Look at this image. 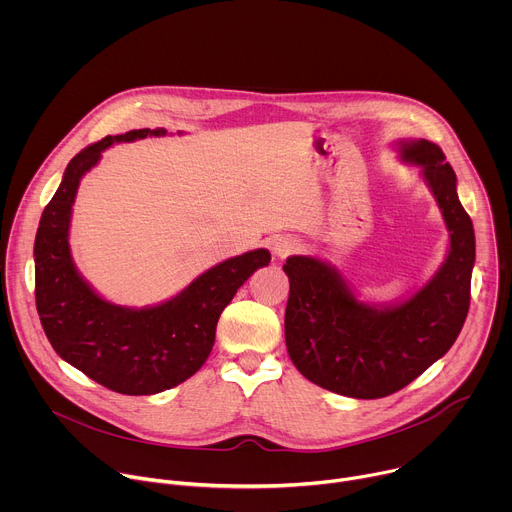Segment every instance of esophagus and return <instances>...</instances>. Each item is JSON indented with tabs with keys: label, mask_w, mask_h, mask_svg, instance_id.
Instances as JSON below:
<instances>
[{
	"label": "esophagus",
	"mask_w": 512,
	"mask_h": 512,
	"mask_svg": "<svg viewBox=\"0 0 512 512\" xmlns=\"http://www.w3.org/2000/svg\"><path fill=\"white\" fill-rule=\"evenodd\" d=\"M298 249H300V241L294 239V237H279V239L273 243V253H275L279 259L289 257L291 253H296Z\"/></svg>",
	"instance_id": "esophagus-1"
}]
</instances>
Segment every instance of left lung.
<instances>
[{
	"label": "left lung",
	"mask_w": 512,
	"mask_h": 512,
	"mask_svg": "<svg viewBox=\"0 0 512 512\" xmlns=\"http://www.w3.org/2000/svg\"><path fill=\"white\" fill-rule=\"evenodd\" d=\"M401 154L423 168L450 231L448 259L421 291L377 310L356 302L338 273L314 257L294 255L283 265L289 358L308 381L346 397L381 399L407 387L452 348L470 308L476 243L456 174L427 139L401 143Z\"/></svg>",
	"instance_id": "8db88e82"
}]
</instances>
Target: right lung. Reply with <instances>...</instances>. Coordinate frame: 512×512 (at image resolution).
I'll list each match as a JSON object with an SVG mask.
<instances>
[{
	"label": "right lung",
	"instance_id": "add662e5",
	"mask_svg": "<svg viewBox=\"0 0 512 512\" xmlns=\"http://www.w3.org/2000/svg\"><path fill=\"white\" fill-rule=\"evenodd\" d=\"M133 129L107 135L81 150L46 204L34 243L36 310L60 358L95 383L121 395H154L190 379L208 358L216 322L249 275L269 265L265 249L218 263L174 300L129 310L101 300L81 279L68 251V223L81 176L115 141L164 135Z\"/></svg>",
	"mask_w": 512,
	"mask_h": 512
}]
</instances>
